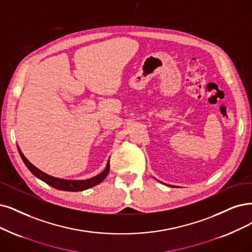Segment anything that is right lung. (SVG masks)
Instances as JSON below:
<instances>
[{
  "instance_id": "1",
  "label": "right lung",
  "mask_w": 252,
  "mask_h": 252,
  "mask_svg": "<svg viewBox=\"0 0 252 252\" xmlns=\"http://www.w3.org/2000/svg\"><path fill=\"white\" fill-rule=\"evenodd\" d=\"M17 150H18V153H20V155H21L22 160L24 161L25 165L27 166V168L29 169L36 176L37 179L41 180L42 182L50 185L51 187H53L55 189L62 190V191L78 192V191H83V190L89 189L91 187H94V186L98 185L100 182H102L106 179V176L108 175L109 170H110V163L108 161L105 170L100 172L99 174H97L96 176H94V178L84 180V181H70V180H63V179L54 178V176H51L49 174L42 172L38 168H36V167L32 163L28 161L27 158L24 156V154L22 153V151L20 150V147H18V146H17Z\"/></svg>"
}]
</instances>
